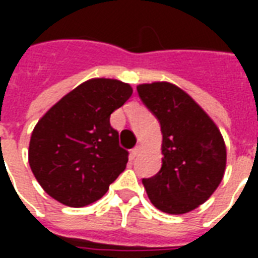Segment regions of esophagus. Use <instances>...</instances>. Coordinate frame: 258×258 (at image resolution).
Returning a JSON list of instances; mask_svg holds the SVG:
<instances>
[{"mask_svg": "<svg viewBox=\"0 0 258 258\" xmlns=\"http://www.w3.org/2000/svg\"><path fill=\"white\" fill-rule=\"evenodd\" d=\"M141 149H142V146L141 145L135 146L134 149H133V155H134V156H138V155L141 153Z\"/></svg>", "mask_w": 258, "mask_h": 258, "instance_id": "obj_1", "label": "esophagus"}]
</instances>
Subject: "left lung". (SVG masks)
Masks as SVG:
<instances>
[{
	"instance_id": "1",
	"label": "left lung",
	"mask_w": 258,
	"mask_h": 258,
	"mask_svg": "<svg viewBox=\"0 0 258 258\" xmlns=\"http://www.w3.org/2000/svg\"><path fill=\"white\" fill-rule=\"evenodd\" d=\"M162 128V168L144 178L152 205L168 214L195 210L221 182L227 149L207 113L177 85L166 81L137 87Z\"/></svg>"
}]
</instances>
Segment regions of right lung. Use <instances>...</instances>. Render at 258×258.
I'll return each mask as SVG.
<instances>
[{"mask_svg": "<svg viewBox=\"0 0 258 258\" xmlns=\"http://www.w3.org/2000/svg\"><path fill=\"white\" fill-rule=\"evenodd\" d=\"M131 95L127 83L91 79L38 120L30 138L29 164L51 198L84 207L101 199L123 173L128 152L118 145L110 114Z\"/></svg>", "mask_w": 258, "mask_h": 258, "instance_id": "right-lung-1", "label": "right lung"}]
</instances>
